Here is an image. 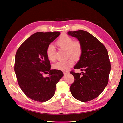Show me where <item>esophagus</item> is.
Segmentation results:
<instances>
[{"label":"esophagus","instance_id":"34e87169","mask_svg":"<svg viewBox=\"0 0 123 123\" xmlns=\"http://www.w3.org/2000/svg\"><path fill=\"white\" fill-rule=\"evenodd\" d=\"M63 72H64V73L65 74H69V71H64Z\"/></svg>","mask_w":123,"mask_h":123}]
</instances>
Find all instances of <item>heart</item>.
<instances>
[{
    "label": "heart",
    "mask_w": 123,
    "mask_h": 123,
    "mask_svg": "<svg viewBox=\"0 0 123 123\" xmlns=\"http://www.w3.org/2000/svg\"><path fill=\"white\" fill-rule=\"evenodd\" d=\"M56 45L60 48L67 50V56L69 58L65 61L58 62L53 65V68L56 70L65 71L69 69L74 64V59L79 60L82 55L83 44L79 40H74V39L67 34H62L56 42ZM46 53L48 58L54 62L56 59V50L55 47L49 44L46 48Z\"/></svg>",
    "instance_id": "obj_1"
}]
</instances>
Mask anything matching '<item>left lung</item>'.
Wrapping results in <instances>:
<instances>
[{"label":"left lung","instance_id":"obj_1","mask_svg":"<svg viewBox=\"0 0 123 123\" xmlns=\"http://www.w3.org/2000/svg\"><path fill=\"white\" fill-rule=\"evenodd\" d=\"M68 34L77 38L83 47L82 55L74 69L84 72H70L75 79L70 91L76 99L90 101L98 96L108 83L111 69L108 53L104 44L87 31H69Z\"/></svg>","mask_w":123,"mask_h":123}]
</instances>
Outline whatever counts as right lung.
Segmentation results:
<instances>
[{
    "instance_id": "obj_1",
    "label": "right lung",
    "mask_w": 123,
    "mask_h": 123,
    "mask_svg": "<svg viewBox=\"0 0 123 123\" xmlns=\"http://www.w3.org/2000/svg\"><path fill=\"white\" fill-rule=\"evenodd\" d=\"M59 34V32L35 33L16 52L14 70L18 83L25 95L35 101L44 102L52 98L56 85L64 75L61 70H51L46 53L47 46ZM43 73L49 76L43 77Z\"/></svg>"
}]
</instances>
